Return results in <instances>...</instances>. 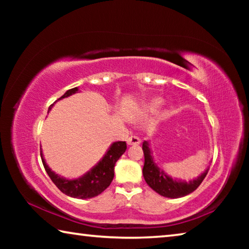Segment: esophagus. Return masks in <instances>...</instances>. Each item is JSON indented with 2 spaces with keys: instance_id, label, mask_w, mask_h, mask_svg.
Wrapping results in <instances>:
<instances>
[{
  "instance_id": "esophagus-1",
  "label": "esophagus",
  "mask_w": 249,
  "mask_h": 249,
  "mask_svg": "<svg viewBox=\"0 0 249 249\" xmlns=\"http://www.w3.org/2000/svg\"><path fill=\"white\" fill-rule=\"evenodd\" d=\"M127 144L128 145H134V146L140 145L141 144V140L137 136H130V137L127 138Z\"/></svg>"
}]
</instances>
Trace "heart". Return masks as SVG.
Wrapping results in <instances>:
<instances>
[{
	"label": "heart",
	"instance_id": "heart-1",
	"mask_svg": "<svg viewBox=\"0 0 249 249\" xmlns=\"http://www.w3.org/2000/svg\"><path fill=\"white\" fill-rule=\"evenodd\" d=\"M161 105H162V100L155 99V100L149 101V102L147 103L145 107H144V109H145L146 112L155 113V112L159 111V108L161 107Z\"/></svg>",
	"mask_w": 249,
	"mask_h": 249
}]
</instances>
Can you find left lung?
Instances as JSON below:
<instances>
[{
    "instance_id": "obj_1",
    "label": "left lung",
    "mask_w": 249,
    "mask_h": 249,
    "mask_svg": "<svg viewBox=\"0 0 249 249\" xmlns=\"http://www.w3.org/2000/svg\"><path fill=\"white\" fill-rule=\"evenodd\" d=\"M142 151H144L145 156V163L144 168H142V175H144L145 181L154 191L162 196L176 199V197L190 195L191 192L196 190L208 175L209 169H206L200 177H197V179L189 181V182L174 180L156 165L150 155V149L147 142H142Z\"/></svg>"
}]
</instances>
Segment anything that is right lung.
Segmentation results:
<instances>
[{"mask_svg": "<svg viewBox=\"0 0 249 249\" xmlns=\"http://www.w3.org/2000/svg\"><path fill=\"white\" fill-rule=\"evenodd\" d=\"M78 91V88H73L66 92L60 99L67 98L71 94L75 93ZM52 104L48 108V112L52 109ZM126 146L125 142H116L109 147L107 153L105 154L102 160L96 165L93 169L90 170L87 175H84L82 178L75 180H67L61 178L58 175L54 174L53 171L50 170V168L46 165L45 159L43 158V154L40 151L41 161L46 172H47L49 178L52 179L53 182L56 184V187L65 195L77 197V199H90L99 196L111 184L113 178H114V166L117 160L120 159L122 155L125 153Z\"/></svg>", "mask_w": 249, "mask_h": 249, "instance_id": "right-lung-1", "label": "right lung"}]
</instances>
